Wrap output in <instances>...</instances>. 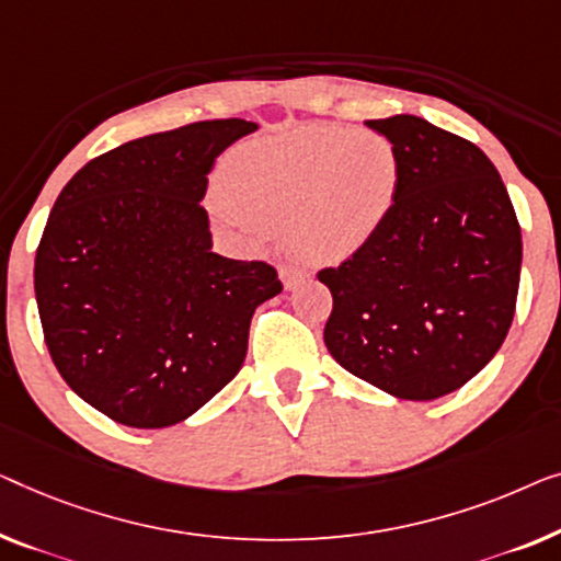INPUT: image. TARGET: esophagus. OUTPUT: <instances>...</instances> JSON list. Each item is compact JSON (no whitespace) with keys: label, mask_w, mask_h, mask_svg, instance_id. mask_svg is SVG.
<instances>
[{"label":"esophagus","mask_w":561,"mask_h":561,"mask_svg":"<svg viewBox=\"0 0 561 561\" xmlns=\"http://www.w3.org/2000/svg\"><path fill=\"white\" fill-rule=\"evenodd\" d=\"M308 275H311V273H308L306 267H296V265H283L280 267V280H283V286H286L288 290L300 286V283H304Z\"/></svg>","instance_id":"obj_1"}]
</instances>
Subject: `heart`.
Segmentation results:
<instances>
[{
  "mask_svg": "<svg viewBox=\"0 0 561 561\" xmlns=\"http://www.w3.org/2000/svg\"><path fill=\"white\" fill-rule=\"evenodd\" d=\"M394 144L339 124H306L238 146L213 209L250 234L286 230L306 261L336 263L385 227L400 194Z\"/></svg>",
  "mask_w": 561,
  "mask_h": 561,
  "instance_id": "1",
  "label": "heart"
}]
</instances>
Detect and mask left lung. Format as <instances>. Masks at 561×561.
Returning <instances> with one entry per match:
<instances>
[{
    "label": "left lung",
    "mask_w": 561,
    "mask_h": 561,
    "mask_svg": "<svg viewBox=\"0 0 561 561\" xmlns=\"http://www.w3.org/2000/svg\"><path fill=\"white\" fill-rule=\"evenodd\" d=\"M367 126L394 144L400 194L359 253L319 273L334 296L323 341L381 392L437 400L473 379L508 334L522 227L476 144L410 113Z\"/></svg>",
    "instance_id": "8db88e82"
}]
</instances>
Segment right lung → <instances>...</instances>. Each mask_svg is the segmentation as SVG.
Wrapping results in <instances>:
<instances>
[{"mask_svg": "<svg viewBox=\"0 0 561 561\" xmlns=\"http://www.w3.org/2000/svg\"><path fill=\"white\" fill-rule=\"evenodd\" d=\"M257 124L199 121L95 157L62 186L35 255L45 344L80 400L128 427L194 415L238 375L273 265L213 253L220 153Z\"/></svg>", "mask_w": 561, "mask_h": 561, "instance_id": "1", "label": "right lung"}]
</instances>
